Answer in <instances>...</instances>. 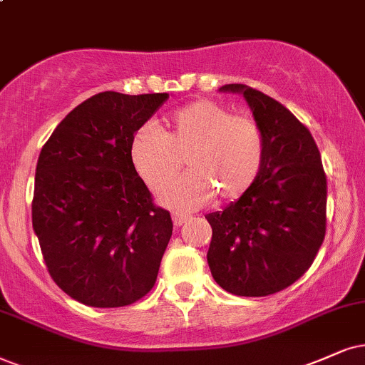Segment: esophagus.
I'll return each instance as SVG.
<instances>
[{"label":"esophagus","instance_id":"34e87169","mask_svg":"<svg viewBox=\"0 0 365 365\" xmlns=\"http://www.w3.org/2000/svg\"><path fill=\"white\" fill-rule=\"evenodd\" d=\"M188 220L187 215L183 214H173V225L175 227H180V225H183Z\"/></svg>","mask_w":365,"mask_h":365}]
</instances>
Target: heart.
<instances>
[{
  "label": "heart",
  "instance_id": "heart-1",
  "mask_svg": "<svg viewBox=\"0 0 365 365\" xmlns=\"http://www.w3.org/2000/svg\"><path fill=\"white\" fill-rule=\"evenodd\" d=\"M129 158L151 190L168 185L185 160L190 173L160 198L173 209L195 210L210 192L220 202H232L255 185L264 161V136L256 119L214 101H197L175 110L163 131L151 124L138 129Z\"/></svg>",
  "mask_w": 365,
  "mask_h": 365
}]
</instances>
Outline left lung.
<instances>
[{"label":"left lung","instance_id":"obj_1","mask_svg":"<svg viewBox=\"0 0 365 365\" xmlns=\"http://www.w3.org/2000/svg\"><path fill=\"white\" fill-rule=\"evenodd\" d=\"M224 92L246 98L264 136L259 177L239 200L207 214V261L220 288L267 297L307 273L325 239L327 177L312 133L283 104L244 84Z\"/></svg>","mask_w":365,"mask_h":365}]
</instances>
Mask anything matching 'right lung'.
<instances>
[{"instance_id":"1","label":"right lung","mask_w":365,"mask_h":365,"mask_svg":"<svg viewBox=\"0 0 365 365\" xmlns=\"http://www.w3.org/2000/svg\"><path fill=\"white\" fill-rule=\"evenodd\" d=\"M167 99V92H99L72 109L40 151L34 230L52 279L87 307L131 305L155 286L173 222L153 204L129 145Z\"/></svg>"}]
</instances>
